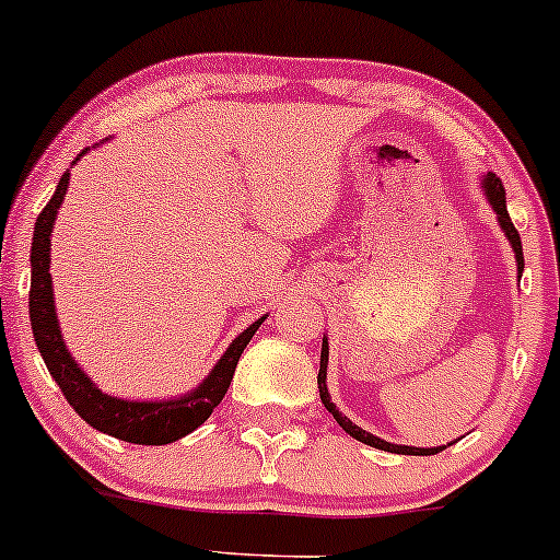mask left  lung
<instances>
[{
    "label": "left lung",
    "mask_w": 560,
    "mask_h": 560,
    "mask_svg": "<svg viewBox=\"0 0 560 560\" xmlns=\"http://www.w3.org/2000/svg\"><path fill=\"white\" fill-rule=\"evenodd\" d=\"M483 190H487L489 196V205L494 207L497 218H500V225L502 231H505L508 242L513 244V252H515V262H518V273H524V247H521V236L518 231H515L513 220H510L508 214V205H505V188H502V180L497 175H487L483 177ZM327 355H329V348H327V340H324L322 346V370H318V396H322V404L329 409V415L335 417L337 422H340V428L346 430V433L353 435L355 441H361V444H370L374 450H385V452H396V454H415V457H428V454H439L444 446H435V450H417V446H396V444H388V441L377 439V435L366 433V430H361L359 425H353V422L348 420V417H342L340 411L335 409V404L329 401V393H327Z\"/></svg>",
    "instance_id": "8db88e82"
}]
</instances>
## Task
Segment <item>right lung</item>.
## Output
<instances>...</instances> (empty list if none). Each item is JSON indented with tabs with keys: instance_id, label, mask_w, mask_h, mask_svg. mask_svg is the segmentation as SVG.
I'll return each instance as SVG.
<instances>
[{
	"instance_id": "1",
	"label": "right lung",
	"mask_w": 560,
	"mask_h": 560,
	"mask_svg": "<svg viewBox=\"0 0 560 560\" xmlns=\"http://www.w3.org/2000/svg\"><path fill=\"white\" fill-rule=\"evenodd\" d=\"M66 188H69V172H63L52 199L47 201V207L36 218L34 242H31L28 316L36 348H39L42 359H45L47 372L52 374L58 388L63 390L66 401L71 404L73 411L88 425L101 430V433L114 435L119 441H130V444H172V441L183 439L190 430L199 428L212 415V409L223 401L238 359H242L244 348L249 346L252 335L260 327L262 318L233 340V346L225 350L223 359L210 372V377L190 396L175 398V401H121V398H110L106 393H101V388L92 385V380L79 370L77 361L69 355L58 329V316H55L50 284V233L55 218H58L60 201L66 196Z\"/></svg>"
}]
</instances>
